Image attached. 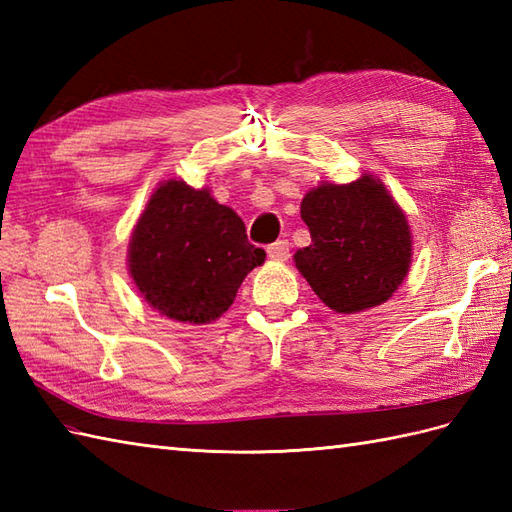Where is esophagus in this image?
<instances>
[{"label": "esophagus", "mask_w": 512, "mask_h": 512, "mask_svg": "<svg viewBox=\"0 0 512 512\" xmlns=\"http://www.w3.org/2000/svg\"><path fill=\"white\" fill-rule=\"evenodd\" d=\"M266 250H268V257L275 259V262H288V257H290L288 239H277V242L270 244Z\"/></svg>", "instance_id": "34e87169"}]
</instances>
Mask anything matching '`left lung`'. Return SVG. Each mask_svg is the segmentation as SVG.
<instances>
[{
  "label": "left lung",
  "instance_id": "left-lung-1",
  "mask_svg": "<svg viewBox=\"0 0 512 512\" xmlns=\"http://www.w3.org/2000/svg\"><path fill=\"white\" fill-rule=\"evenodd\" d=\"M301 220L312 244L297 250L295 264L325 306L354 314L398 290L411 264V233L383 182H323L303 198Z\"/></svg>",
  "mask_w": 512,
  "mask_h": 512
}]
</instances>
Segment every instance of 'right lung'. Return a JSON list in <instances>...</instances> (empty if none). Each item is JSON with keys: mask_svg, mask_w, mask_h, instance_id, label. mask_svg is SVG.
<instances>
[{"mask_svg": "<svg viewBox=\"0 0 512 512\" xmlns=\"http://www.w3.org/2000/svg\"><path fill=\"white\" fill-rule=\"evenodd\" d=\"M264 248L211 193L169 180L151 195L129 242V273L151 308L182 323H211L235 301L237 288Z\"/></svg>", "mask_w": 512, "mask_h": 512, "instance_id": "add662e5", "label": "right lung"}]
</instances>
